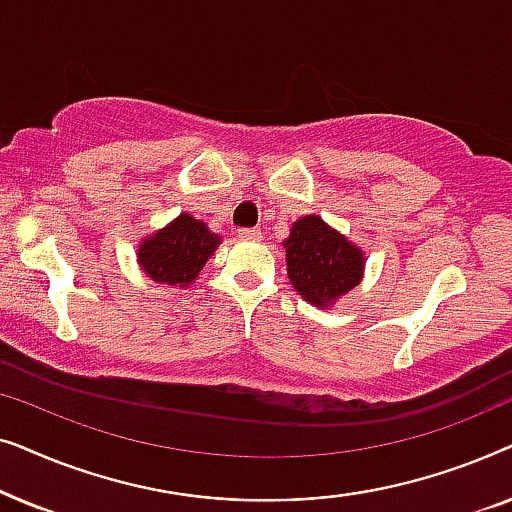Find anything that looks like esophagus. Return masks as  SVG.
<instances>
[{"label": "esophagus", "mask_w": 512, "mask_h": 512, "mask_svg": "<svg viewBox=\"0 0 512 512\" xmlns=\"http://www.w3.org/2000/svg\"><path fill=\"white\" fill-rule=\"evenodd\" d=\"M237 235H240V240H247V242H258L263 237L261 228H242Z\"/></svg>", "instance_id": "obj_1"}]
</instances>
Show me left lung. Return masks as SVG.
<instances>
[{
    "instance_id": "left-lung-1",
    "label": "left lung",
    "mask_w": 512,
    "mask_h": 512,
    "mask_svg": "<svg viewBox=\"0 0 512 512\" xmlns=\"http://www.w3.org/2000/svg\"><path fill=\"white\" fill-rule=\"evenodd\" d=\"M284 247L293 289L307 303L326 307L359 284L363 254L319 216H303L293 223Z\"/></svg>"
}]
</instances>
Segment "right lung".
<instances>
[{
    "label": "right lung",
    "mask_w": 512,
    "mask_h": 512,
    "mask_svg": "<svg viewBox=\"0 0 512 512\" xmlns=\"http://www.w3.org/2000/svg\"><path fill=\"white\" fill-rule=\"evenodd\" d=\"M219 244V237L193 216L181 214L177 221L160 230L139 247V265L153 282L188 286L198 277L202 265Z\"/></svg>",
    "instance_id": "1"
}]
</instances>
